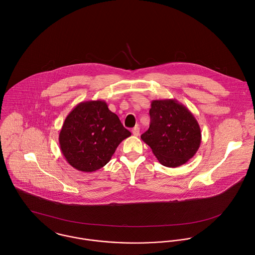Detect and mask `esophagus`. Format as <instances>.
<instances>
[{"mask_svg":"<svg viewBox=\"0 0 255 255\" xmlns=\"http://www.w3.org/2000/svg\"><path fill=\"white\" fill-rule=\"evenodd\" d=\"M131 131H132V134L134 136H138L139 135V128L138 127H134Z\"/></svg>","mask_w":255,"mask_h":255,"instance_id":"34e87169","label":"esophagus"}]
</instances>
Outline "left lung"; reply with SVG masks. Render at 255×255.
Wrapping results in <instances>:
<instances>
[{
	"instance_id": "obj_1",
	"label": "left lung",
	"mask_w": 255,
	"mask_h": 255,
	"mask_svg": "<svg viewBox=\"0 0 255 255\" xmlns=\"http://www.w3.org/2000/svg\"><path fill=\"white\" fill-rule=\"evenodd\" d=\"M149 115V128L140 137L163 166H181L196 154L201 128L184 105L175 99L153 100Z\"/></svg>"
}]
</instances>
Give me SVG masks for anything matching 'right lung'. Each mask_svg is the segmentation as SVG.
<instances>
[{
    "instance_id": "add662e5",
    "label": "right lung",
    "mask_w": 255,
    "mask_h": 255,
    "mask_svg": "<svg viewBox=\"0 0 255 255\" xmlns=\"http://www.w3.org/2000/svg\"><path fill=\"white\" fill-rule=\"evenodd\" d=\"M130 135L105 101H86L66 117L59 132V145L72 167L93 172L104 167L119 144Z\"/></svg>"
}]
</instances>
